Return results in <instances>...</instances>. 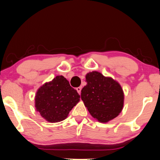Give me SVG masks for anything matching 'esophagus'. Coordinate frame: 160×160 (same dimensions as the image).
I'll list each match as a JSON object with an SVG mask.
<instances>
[{"instance_id":"1","label":"esophagus","mask_w":160,"mask_h":160,"mask_svg":"<svg viewBox=\"0 0 160 160\" xmlns=\"http://www.w3.org/2000/svg\"><path fill=\"white\" fill-rule=\"evenodd\" d=\"M81 89H82V87H78V88H76L77 92L78 93H79V94H80L81 93Z\"/></svg>"}]
</instances>
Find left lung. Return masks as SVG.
Returning <instances> with one entry per match:
<instances>
[{
	"label": "left lung",
	"instance_id": "obj_1",
	"mask_svg": "<svg viewBox=\"0 0 160 160\" xmlns=\"http://www.w3.org/2000/svg\"><path fill=\"white\" fill-rule=\"evenodd\" d=\"M87 85L81 90V99L90 114L101 123L118 117L123 108L124 93L120 84L98 71L86 75Z\"/></svg>",
	"mask_w": 160,
	"mask_h": 160
}]
</instances>
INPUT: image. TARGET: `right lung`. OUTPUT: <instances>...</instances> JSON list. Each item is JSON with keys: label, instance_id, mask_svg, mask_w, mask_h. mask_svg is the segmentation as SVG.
Instances as JSON below:
<instances>
[{"label": "right lung", "instance_id": "add662e5", "mask_svg": "<svg viewBox=\"0 0 160 160\" xmlns=\"http://www.w3.org/2000/svg\"><path fill=\"white\" fill-rule=\"evenodd\" d=\"M80 98L68 81L63 76H58L37 90L34 107L46 121L58 123L67 118L69 112L80 101Z\"/></svg>", "mask_w": 160, "mask_h": 160}]
</instances>
